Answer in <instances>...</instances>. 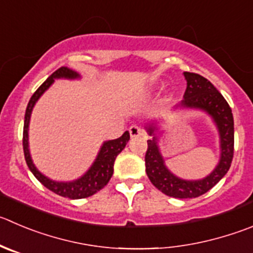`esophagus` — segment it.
<instances>
[{
	"instance_id": "esophagus-1",
	"label": "esophagus",
	"mask_w": 253,
	"mask_h": 253,
	"mask_svg": "<svg viewBox=\"0 0 253 253\" xmlns=\"http://www.w3.org/2000/svg\"><path fill=\"white\" fill-rule=\"evenodd\" d=\"M129 133H130L131 138H138V136L144 135V130L138 125H131L129 128Z\"/></svg>"
}]
</instances>
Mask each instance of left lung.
Segmentation results:
<instances>
[{"instance_id":"obj_1","label":"left lung","mask_w":253,"mask_h":253,"mask_svg":"<svg viewBox=\"0 0 253 253\" xmlns=\"http://www.w3.org/2000/svg\"><path fill=\"white\" fill-rule=\"evenodd\" d=\"M187 82L184 99L177 108L200 109L212 118L220 136V160L211 174L200 180H184L172 174L165 165V161L158 145V138L154 131L158 130L155 124L146 126L149 135L148 150L145 154V171L151 184L170 197L192 199L201 196L212 189L228 171L233 158V117L231 108L225 98L210 81L196 73L184 72Z\"/></svg>"}]
</instances>
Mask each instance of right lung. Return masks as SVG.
Segmentation results:
<instances>
[{
    "label": "right lung",
    "mask_w": 253,
    "mask_h": 253,
    "mask_svg": "<svg viewBox=\"0 0 253 253\" xmlns=\"http://www.w3.org/2000/svg\"><path fill=\"white\" fill-rule=\"evenodd\" d=\"M79 77L81 76H79L77 72L72 71V69L67 68V67H61V68L57 69L54 73L50 74V76L45 79L44 83H43L42 85L36 90L35 94L31 97L27 105V109H26L25 125H23V153H25L26 163H27L28 168H30V170L32 171V174L35 175L36 179H37L41 184L44 185L48 190L53 191L54 194L59 195V196L72 199V200L92 196V195H94L95 192L99 191L100 189H103V187L109 182L110 177H112L113 175V171H114L113 167H114L115 158H117L118 154L125 148L126 143H128L129 139H130L129 131H125L120 138L114 139V140L104 141L102 148H100L99 153H98L97 159H95L94 163L92 164V167L89 168V170L83 175V176H81L77 180H73V181L63 182L50 180L49 177L44 176V175L35 167L32 158H31L30 148H28V126H30V119L31 114H32L33 107H35L37 100L41 98V95L52 85L54 79H77L79 78Z\"/></svg>",
    "instance_id": "right-lung-1"
}]
</instances>
